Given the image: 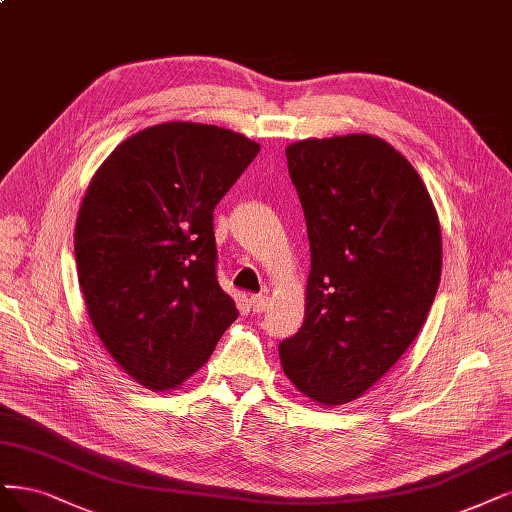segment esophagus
I'll return each mask as SVG.
<instances>
[{
	"label": "esophagus",
	"mask_w": 512,
	"mask_h": 512,
	"mask_svg": "<svg viewBox=\"0 0 512 512\" xmlns=\"http://www.w3.org/2000/svg\"><path fill=\"white\" fill-rule=\"evenodd\" d=\"M267 307H269V298L264 296V294H254V296L250 298V309H252L254 313L267 311Z\"/></svg>",
	"instance_id": "obj_1"
}]
</instances>
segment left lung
Here are the masks:
<instances>
[{"mask_svg": "<svg viewBox=\"0 0 512 512\" xmlns=\"http://www.w3.org/2000/svg\"><path fill=\"white\" fill-rule=\"evenodd\" d=\"M311 250L305 322L279 343L288 379L320 404L360 398L415 341L440 284L443 243L419 173L379 137L286 148Z\"/></svg>", "mask_w": 512, "mask_h": 512, "instance_id": "8db88e82", "label": "left lung"}]
</instances>
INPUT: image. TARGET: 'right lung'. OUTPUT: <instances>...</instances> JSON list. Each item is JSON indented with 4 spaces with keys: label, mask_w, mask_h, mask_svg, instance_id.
Returning a JSON list of instances; mask_svg holds the SVG:
<instances>
[{
    "label": "right lung",
    "mask_w": 512,
    "mask_h": 512,
    "mask_svg": "<svg viewBox=\"0 0 512 512\" xmlns=\"http://www.w3.org/2000/svg\"><path fill=\"white\" fill-rule=\"evenodd\" d=\"M260 146L199 122L125 139L93 175L74 250L97 337L152 392L207 362L237 307L216 277L214 209Z\"/></svg>",
    "instance_id": "obj_1"
}]
</instances>
